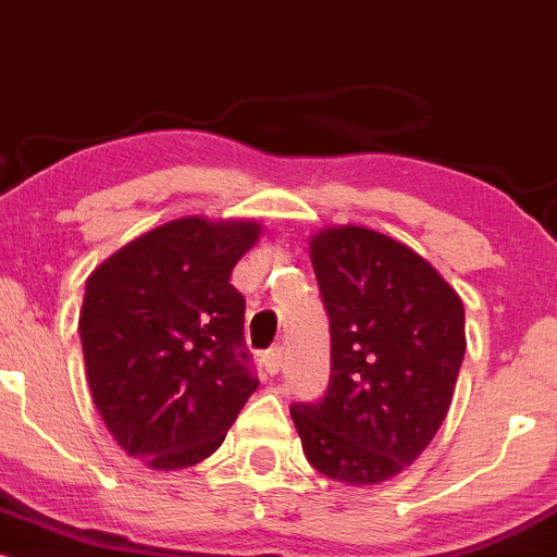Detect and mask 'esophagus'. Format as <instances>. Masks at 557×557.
Wrapping results in <instances>:
<instances>
[{
	"instance_id": "1",
	"label": "esophagus",
	"mask_w": 557,
	"mask_h": 557,
	"mask_svg": "<svg viewBox=\"0 0 557 557\" xmlns=\"http://www.w3.org/2000/svg\"><path fill=\"white\" fill-rule=\"evenodd\" d=\"M264 369L270 374H277L280 372V367H283V348H280V345H272L270 350H267L264 354Z\"/></svg>"
}]
</instances>
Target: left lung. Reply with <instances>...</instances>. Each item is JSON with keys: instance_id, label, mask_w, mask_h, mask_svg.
<instances>
[{"instance_id": "1", "label": "left lung", "mask_w": 557, "mask_h": 557, "mask_svg": "<svg viewBox=\"0 0 557 557\" xmlns=\"http://www.w3.org/2000/svg\"><path fill=\"white\" fill-rule=\"evenodd\" d=\"M309 251L332 374L322 400L293 403V424L319 474L380 484L417 461L450 408L463 300L430 261L376 230H319Z\"/></svg>"}]
</instances>
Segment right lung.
<instances>
[{
	"label": "right lung",
	"mask_w": 557,
	"mask_h": 557,
	"mask_svg": "<svg viewBox=\"0 0 557 557\" xmlns=\"http://www.w3.org/2000/svg\"><path fill=\"white\" fill-rule=\"evenodd\" d=\"M259 235L253 220L183 216L86 280L78 330L88 387L117 445L151 469L212 456L259 387L243 343L246 298L230 285Z\"/></svg>",
	"instance_id": "obj_1"
}]
</instances>
